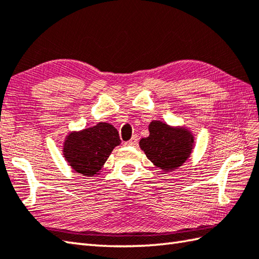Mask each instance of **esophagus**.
I'll return each instance as SVG.
<instances>
[{"label":"esophagus","mask_w":259,"mask_h":259,"mask_svg":"<svg viewBox=\"0 0 259 259\" xmlns=\"http://www.w3.org/2000/svg\"><path fill=\"white\" fill-rule=\"evenodd\" d=\"M137 144H138V136L137 135H135L129 141L125 142V145H128V146H137Z\"/></svg>","instance_id":"1"}]
</instances>
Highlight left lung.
Masks as SVG:
<instances>
[{
  "label": "left lung",
  "mask_w": 259,
  "mask_h": 259,
  "mask_svg": "<svg viewBox=\"0 0 259 259\" xmlns=\"http://www.w3.org/2000/svg\"><path fill=\"white\" fill-rule=\"evenodd\" d=\"M149 131V137L140 140V147L157 167L172 170L189 157L194 139L187 130L174 129L160 121H152Z\"/></svg>",
  "instance_id": "8db88e82"
}]
</instances>
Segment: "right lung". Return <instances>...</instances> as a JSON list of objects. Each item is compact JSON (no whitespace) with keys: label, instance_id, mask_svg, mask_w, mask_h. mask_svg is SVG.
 <instances>
[{"label":"right lung","instance_id":"obj_1","mask_svg":"<svg viewBox=\"0 0 259 259\" xmlns=\"http://www.w3.org/2000/svg\"><path fill=\"white\" fill-rule=\"evenodd\" d=\"M120 137L113 125L100 122L95 126L68 136L64 144V156L76 172L93 176L99 172Z\"/></svg>","mask_w":259,"mask_h":259}]
</instances>
